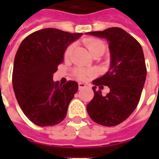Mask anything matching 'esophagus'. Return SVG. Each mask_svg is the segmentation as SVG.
Here are the masks:
<instances>
[{"label": "esophagus", "instance_id": "34e87169", "mask_svg": "<svg viewBox=\"0 0 159 159\" xmlns=\"http://www.w3.org/2000/svg\"><path fill=\"white\" fill-rule=\"evenodd\" d=\"M87 87V86H86V84H84L83 82H79V83H78V87H79V89L84 88V87Z\"/></svg>", "mask_w": 159, "mask_h": 159}]
</instances>
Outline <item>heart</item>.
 Wrapping results in <instances>:
<instances>
[{"label": "heart", "instance_id": "heart-1", "mask_svg": "<svg viewBox=\"0 0 159 159\" xmlns=\"http://www.w3.org/2000/svg\"><path fill=\"white\" fill-rule=\"evenodd\" d=\"M85 45L87 46L88 50L92 56L96 54L102 55L106 50V44L104 41L101 40L99 39L95 38H88L84 41ZM73 49V44H69L67 46V48L65 49L64 52V57L67 59L71 56ZM72 74L75 77H77L80 80L86 79L87 77L92 76L93 74V72L92 70L86 69L81 67H76L72 70Z\"/></svg>", "mask_w": 159, "mask_h": 159}]
</instances>
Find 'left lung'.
<instances>
[{
	"mask_svg": "<svg viewBox=\"0 0 159 159\" xmlns=\"http://www.w3.org/2000/svg\"><path fill=\"white\" fill-rule=\"evenodd\" d=\"M87 34L108 40L111 60L108 72L92 82L94 97L87 111L96 123L116 126L133 113L140 100L147 73L143 49L133 36L118 27ZM103 85L110 88L105 97L96 89Z\"/></svg>",
	"mask_w": 159,
	"mask_h": 159,
	"instance_id": "left-lung-1",
	"label": "left lung"
}]
</instances>
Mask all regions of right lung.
Listing matches in <instances>:
<instances>
[{
	"label": "right lung",
	"mask_w": 159,
	"mask_h": 159,
	"mask_svg": "<svg viewBox=\"0 0 159 159\" xmlns=\"http://www.w3.org/2000/svg\"><path fill=\"white\" fill-rule=\"evenodd\" d=\"M82 35L43 29L27 36L19 47L12 73L14 92L24 114L37 125H56L67 116L78 84L68 81L61 85L53 82V74L67 46Z\"/></svg>",
	"instance_id": "1"
}]
</instances>
